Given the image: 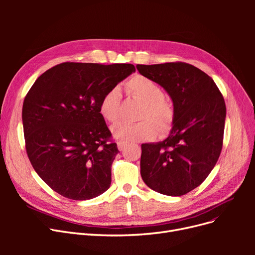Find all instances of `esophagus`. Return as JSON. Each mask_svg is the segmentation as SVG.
Masks as SVG:
<instances>
[{
    "label": "esophagus",
    "mask_w": 255,
    "mask_h": 255,
    "mask_svg": "<svg viewBox=\"0 0 255 255\" xmlns=\"http://www.w3.org/2000/svg\"><path fill=\"white\" fill-rule=\"evenodd\" d=\"M126 145H127V142H125V141H121V140L118 141V149H119L120 151L125 150Z\"/></svg>",
    "instance_id": "34e87169"
}]
</instances>
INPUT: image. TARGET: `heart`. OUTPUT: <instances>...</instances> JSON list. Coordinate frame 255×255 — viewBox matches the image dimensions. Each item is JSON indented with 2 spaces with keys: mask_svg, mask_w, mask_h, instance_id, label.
I'll return each mask as SVG.
<instances>
[{
  "mask_svg": "<svg viewBox=\"0 0 255 255\" xmlns=\"http://www.w3.org/2000/svg\"><path fill=\"white\" fill-rule=\"evenodd\" d=\"M128 95L142 103L139 113L140 122L118 123L113 127V134L122 141H146L164 134L172 127L175 110L165 101V93L153 79L136 75L125 84ZM121 93L118 88L107 91L99 104V113L110 123H115L120 115Z\"/></svg>",
  "mask_w": 255,
  "mask_h": 255,
  "instance_id": "obj_1",
  "label": "heart"
}]
</instances>
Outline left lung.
Wrapping results in <instances>:
<instances>
[{
  "mask_svg": "<svg viewBox=\"0 0 255 255\" xmlns=\"http://www.w3.org/2000/svg\"><path fill=\"white\" fill-rule=\"evenodd\" d=\"M136 68L168 93L175 110L169 136L141 144V178L159 193L184 195L202 184L217 163L223 144L224 98L214 80L193 65L172 62Z\"/></svg>",
  "mask_w": 255,
  "mask_h": 255,
  "instance_id": "1",
  "label": "left lung"
}]
</instances>
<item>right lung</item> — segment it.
Returning <instances> with one entry per match:
<instances>
[{
  "instance_id": "obj_1",
  "label": "right lung",
  "mask_w": 255,
  "mask_h": 255,
  "mask_svg": "<svg viewBox=\"0 0 255 255\" xmlns=\"http://www.w3.org/2000/svg\"><path fill=\"white\" fill-rule=\"evenodd\" d=\"M134 71L132 64L66 62L40 75L26 94V154L53 191L86 200L110 188L119 150L99 104L107 91Z\"/></svg>"
}]
</instances>
